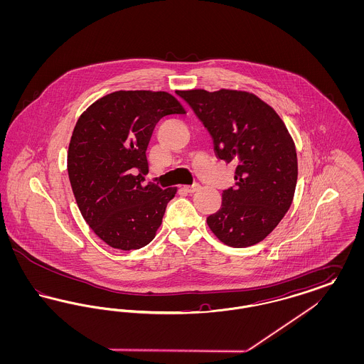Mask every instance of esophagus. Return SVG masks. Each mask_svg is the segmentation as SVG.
I'll use <instances>...</instances> for the list:
<instances>
[{
  "mask_svg": "<svg viewBox=\"0 0 364 364\" xmlns=\"http://www.w3.org/2000/svg\"><path fill=\"white\" fill-rule=\"evenodd\" d=\"M200 188V186L199 184H192V186H184V190L187 191V192H190V193H193V192H196V191Z\"/></svg>",
  "mask_w": 364,
  "mask_h": 364,
  "instance_id": "1",
  "label": "esophagus"
}]
</instances>
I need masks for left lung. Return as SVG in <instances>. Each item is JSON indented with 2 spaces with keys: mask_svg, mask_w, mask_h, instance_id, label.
I'll use <instances>...</instances> for the list:
<instances>
[{
  "mask_svg": "<svg viewBox=\"0 0 364 364\" xmlns=\"http://www.w3.org/2000/svg\"><path fill=\"white\" fill-rule=\"evenodd\" d=\"M178 95L208 128L218 158L236 164L235 187L223 192L221 208L208 215L210 230L235 248L262 242L294 200L297 156L287 125L248 91L196 88Z\"/></svg>",
  "mask_w": 364,
  "mask_h": 364,
  "instance_id": "left-lung-1",
  "label": "left lung"
}]
</instances>
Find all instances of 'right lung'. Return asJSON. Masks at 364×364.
Here are the masks:
<instances>
[{
  "instance_id": "add662e5",
  "label": "right lung",
  "mask_w": 364,
  "mask_h": 364,
  "mask_svg": "<svg viewBox=\"0 0 364 364\" xmlns=\"http://www.w3.org/2000/svg\"><path fill=\"white\" fill-rule=\"evenodd\" d=\"M186 109L166 91H116L90 105L70 136L67 168L77 208L107 245L129 251L156 237L176 187L144 186L156 122Z\"/></svg>"
}]
</instances>
